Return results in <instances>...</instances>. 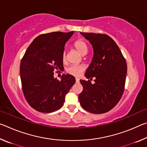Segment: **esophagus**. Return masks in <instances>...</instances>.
<instances>
[{"mask_svg":"<svg viewBox=\"0 0 147 147\" xmlns=\"http://www.w3.org/2000/svg\"><path fill=\"white\" fill-rule=\"evenodd\" d=\"M79 81H80L79 78H76V83H78V82H79Z\"/></svg>","mask_w":147,"mask_h":147,"instance_id":"1","label":"esophagus"}]
</instances>
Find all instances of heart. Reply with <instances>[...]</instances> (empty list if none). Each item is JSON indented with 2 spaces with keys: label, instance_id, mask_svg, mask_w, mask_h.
Returning <instances> with one entry per match:
<instances>
[{
  "label": "heart",
  "instance_id": "b5f03b06",
  "mask_svg": "<svg viewBox=\"0 0 147 147\" xmlns=\"http://www.w3.org/2000/svg\"><path fill=\"white\" fill-rule=\"evenodd\" d=\"M74 46L75 49L79 52V53L82 54V56L86 55L88 52V46L86 43V42L82 39H78L75 42H74ZM62 59L65 61L66 60V54L65 53H63V56H62ZM84 69V67L83 65H73L67 69V73L68 74H71L72 76H80L82 73H83Z\"/></svg>",
  "mask_w": 147,
  "mask_h": 147
}]
</instances>
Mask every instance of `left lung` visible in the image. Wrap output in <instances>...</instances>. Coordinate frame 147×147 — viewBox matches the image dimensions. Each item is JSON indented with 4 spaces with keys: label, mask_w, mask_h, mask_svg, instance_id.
I'll list each match as a JSON object with an SVG mask.
<instances>
[{
    "label": "left lung",
    "mask_w": 147,
    "mask_h": 147,
    "mask_svg": "<svg viewBox=\"0 0 147 147\" xmlns=\"http://www.w3.org/2000/svg\"><path fill=\"white\" fill-rule=\"evenodd\" d=\"M80 34L93 49V57L85 76L91 81L80 80L83 91L79 94L82 108L92 113H104L111 110L123 94L127 73L125 59L113 39L106 34Z\"/></svg>",
    "instance_id": "8db88e82"
}]
</instances>
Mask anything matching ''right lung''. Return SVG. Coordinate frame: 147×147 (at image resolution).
Instances as JSON below:
<instances>
[{"instance_id":"1","label":"right lung","mask_w":147,"mask_h":147,"mask_svg":"<svg viewBox=\"0 0 147 147\" xmlns=\"http://www.w3.org/2000/svg\"><path fill=\"white\" fill-rule=\"evenodd\" d=\"M73 34L54 32L39 35L21 59L20 76L24 97L36 111L51 113L61 108L66 94L75 83V78L69 74H63L61 80L54 77V71L63 68L64 47Z\"/></svg>"}]
</instances>
